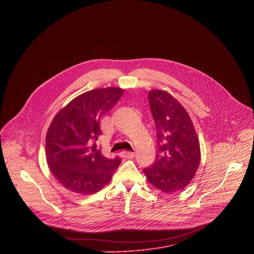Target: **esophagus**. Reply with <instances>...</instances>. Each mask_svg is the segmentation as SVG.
I'll return each instance as SVG.
<instances>
[{
    "label": "esophagus",
    "mask_w": 254,
    "mask_h": 254,
    "mask_svg": "<svg viewBox=\"0 0 254 254\" xmlns=\"http://www.w3.org/2000/svg\"><path fill=\"white\" fill-rule=\"evenodd\" d=\"M122 155L124 158H127V159H132L134 157V153H131V152H123Z\"/></svg>",
    "instance_id": "1"
}]
</instances>
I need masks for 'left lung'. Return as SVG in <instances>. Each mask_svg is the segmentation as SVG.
Here are the masks:
<instances>
[{
  "instance_id": "1",
  "label": "left lung",
  "mask_w": 254,
  "mask_h": 254,
  "mask_svg": "<svg viewBox=\"0 0 254 254\" xmlns=\"http://www.w3.org/2000/svg\"><path fill=\"white\" fill-rule=\"evenodd\" d=\"M149 101L159 148L155 163L143 173L155 188L172 194L186 188L195 177L200 143L190 116L172 94L154 89L149 92Z\"/></svg>"
}]
</instances>
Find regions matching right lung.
I'll list each match as a JSON object with an SVG mask.
<instances>
[{
    "mask_svg": "<svg viewBox=\"0 0 254 254\" xmlns=\"http://www.w3.org/2000/svg\"><path fill=\"white\" fill-rule=\"evenodd\" d=\"M124 93L120 87L84 92L56 114L46 133V159L54 177L67 190L91 195L111 182L121 159L105 158L96 146L100 119Z\"/></svg>",
    "mask_w": 254,
    "mask_h": 254,
    "instance_id": "right-lung-1",
    "label": "right lung"
}]
</instances>
